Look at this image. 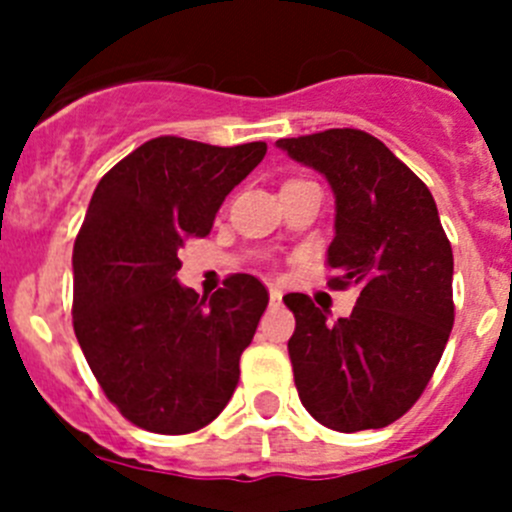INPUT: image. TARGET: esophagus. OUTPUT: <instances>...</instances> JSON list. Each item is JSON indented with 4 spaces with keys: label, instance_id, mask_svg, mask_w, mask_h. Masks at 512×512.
Returning a JSON list of instances; mask_svg holds the SVG:
<instances>
[{
    "label": "esophagus",
    "instance_id": "34e87169",
    "mask_svg": "<svg viewBox=\"0 0 512 512\" xmlns=\"http://www.w3.org/2000/svg\"><path fill=\"white\" fill-rule=\"evenodd\" d=\"M280 302H282V292L277 287H270V304L272 307H280Z\"/></svg>",
    "mask_w": 512,
    "mask_h": 512
}]
</instances>
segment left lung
Listing matches in <instances>:
<instances>
[{"instance_id": "left-lung-1", "label": "left lung", "mask_w": 512, "mask_h": 512, "mask_svg": "<svg viewBox=\"0 0 512 512\" xmlns=\"http://www.w3.org/2000/svg\"><path fill=\"white\" fill-rule=\"evenodd\" d=\"M277 148L332 185L337 235L327 285L359 292L337 322L307 294L285 297L297 322L287 349L299 401L334 431L384 428L416 404L451 337L453 250L436 200L359 128L280 138Z\"/></svg>"}]
</instances>
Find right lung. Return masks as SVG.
Masks as SVG:
<instances>
[{"label": "right lung", "instance_id": "obj_1", "mask_svg": "<svg viewBox=\"0 0 512 512\" xmlns=\"http://www.w3.org/2000/svg\"><path fill=\"white\" fill-rule=\"evenodd\" d=\"M267 143L146 141L101 180L74 242V332L113 406L138 428L193 433L230 401L270 294L230 275L213 297L175 280L180 247L213 230Z\"/></svg>", "mask_w": 512, "mask_h": 512}]
</instances>
